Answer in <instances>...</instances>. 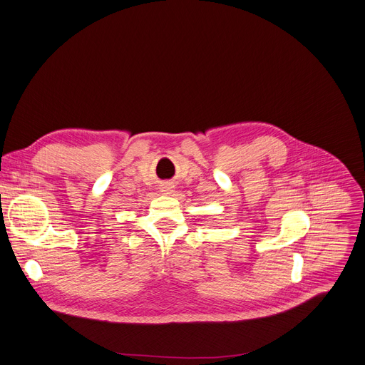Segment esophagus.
<instances>
[{"instance_id": "obj_1", "label": "esophagus", "mask_w": 365, "mask_h": 365, "mask_svg": "<svg viewBox=\"0 0 365 365\" xmlns=\"http://www.w3.org/2000/svg\"><path fill=\"white\" fill-rule=\"evenodd\" d=\"M163 191H166V190H163Z\"/></svg>"}]
</instances>
